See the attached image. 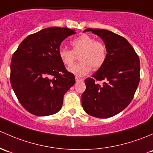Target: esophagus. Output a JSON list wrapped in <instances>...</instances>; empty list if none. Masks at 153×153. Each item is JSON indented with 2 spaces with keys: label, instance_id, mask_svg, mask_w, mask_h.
I'll list each match as a JSON object with an SVG mask.
<instances>
[{
  "label": "esophagus",
  "instance_id": "esophagus-1",
  "mask_svg": "<svg viewBox=\"0 0 153 153\" xmlns=\"http://www.w3.org/2000/svg\"><path fill=\"white\" fill-rule=\"evenodd\" d=\"M75 80H76V82H80V81H83V79H81L79 78V77L78 76H76L75 77Z\"/></svg>",
  "mask_w": 153,
  "mask_h": 153
}]
</instances>
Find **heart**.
I'll use <instances>...</instances> for the list:
<instances>
[{"mask_svg":"<svg viewBox=\"0 0 153 153\" xmlns=\"http://www.w3.org/2000/svg\"><path fill=\"white\" fill-rule=\"evenodd\" d=\"M73 50L60 48L59 56L62 63L71 65L76 55L81 54L80 63L71 66L68 71L76 76H83L94 70H98L105 63L107 58V47L103 42L97 40L88 34H82L71 42Z\"/></svg>","mask_w":153,"mask_h":153,"instance_id":"obj_1","label":"heart"}]
</instances>
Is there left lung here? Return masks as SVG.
<instances>
[{
	"label": "left lung",
	"instance_id": "8db88e82",
	"mask_svg": "<svg viewBox=\"0 0 153 153\" xmlns=\"http://www.w3.org/2000/svg\"><path fill=\"white\" fill-rule=\"evenodd\" d=\"M97 34L107 47L104 65L85 80L82 105L88 115L109 118L125 109L133 100L140 81V61L130 42L111 31L86 29ZM103 81L102 85L98 81Z\"/></svg>",
	"mask_w": 153,
	"mask_h": 153
}]
</instances>
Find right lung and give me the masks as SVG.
I'll return each mask as SVG.
<instances>
[{
	"mask_svg": "<svg viewBox=\"0 0 153 153\" xmlns=\"http://www.w3.org/2000/svg\"><path fill=\"white\" fill-rule=\"evenodd\" d=\"M75 30L49 27L26 37L13 53L10 82L22 106L46 116L62 108L65 94L75 83L59 56L61 42Z\"/></svg>",
	"mask_w": 153,
	"mask_h": 153,
	"instance_id": "1",
	"label": "right lung"
}]
</instances>
